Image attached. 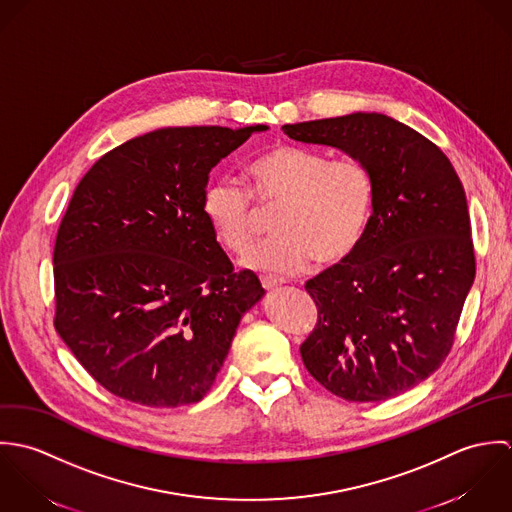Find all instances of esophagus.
Wrapping results in <instances>:
<instances>
[{
  "label": "esophagus",
  "mask_w": 512,
  "mask_h": 512,
  "mask_svg": "<svg viewBox=\"0 0 512 512\" xmlns=\"http://www.w3.org/2000/svg\"><path fill=\"white\" fill-rule=\"evenodd\" d=\"M261 285H263L267 291H273V289L281 287L283 281H281V279H275V277H263V279H261Z\"/></svg>",
  "instance_id": "obj_1"
}]
</instances>
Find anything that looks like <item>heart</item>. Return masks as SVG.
I'll use <instances>...</instances> for the list:
<instances>
[{
  "label": "heart",
  "mask_w": 512,
  "mask_h": 512,
  "mask_svg": "<svg viewBox=\"0 0 512 512\" xmlns=\"http://www.w3.org/2000/svg\"><path fill=\"white\" fill-rule=\"evenodd\" d=\"M251 194L231 178L205 186L204 217L217 241L231 253L249 251L255 237L257 209L279 205L273 219L275 237L259 243L247 263L253 269L293 275L316 257L322 265L346 259L362 241L374 188L362 162L328 160L299 146H275L251 166Z\"/></svg>",
  "instance_id": "b5f03b06"
}]
</instances>
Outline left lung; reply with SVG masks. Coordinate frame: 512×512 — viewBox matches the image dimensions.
Here are the masks:
<instances>
[{"label": "left lung", "mask_w": 512, "mask_h": 512, "mask_svg": "<svg viewBox=\"0 0 512 512\" xmlns=\"http://www.w3.org/2000/svg\"><path fill=\"white\" fill-rule=\"evenodd\" d=\"M283 130L362 162L374 188L358 247L305 285L318 322L301 346L303 362L338 398L390 400L441 366L473 287L463 184L433 142L380 112Z\"/></svg>", "instance_id": "obj_1"}]
</instances>
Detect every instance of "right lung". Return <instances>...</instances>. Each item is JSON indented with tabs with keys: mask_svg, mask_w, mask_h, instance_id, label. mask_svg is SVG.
I'll return each mask as SVG.
<instances>
[{
	"mask_svg": "<svg viewBox=\"0 0 512 512\" xmlns=\"http://www.w3.org/2000/svg\"><path fill=\"white\" fill-rule=\"evenodd\" d=\"M267 124L158 128L79 182L59 225L55 328L110 394L148 408L200 402L241 316L265 289L233 271L202 211L211 168Z\"/></svg>",
	"mask_w": 512,
	"mask_h": 512,
	"instance_id": "right-lung-1",
	"label": "right lung"
}]
</instances>
